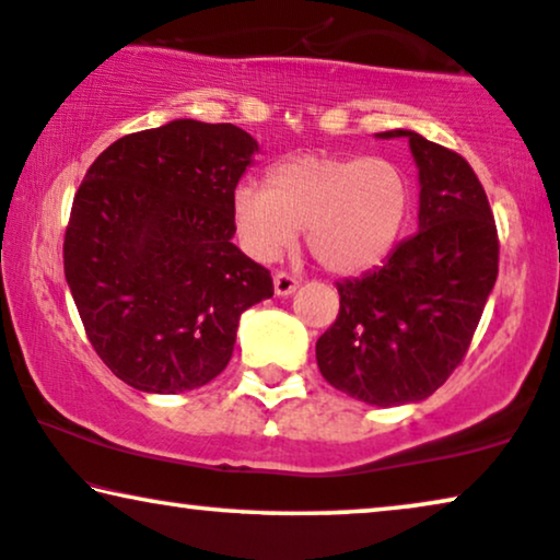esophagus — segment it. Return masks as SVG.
<instances>
[{
	"mask_svg": "<svg viewBox=\"0 0 560 560\" xmlns=\"http://www.w3.org/2000/svg\"><path fill=\"white\" fill-rule=\"evenodd\" d=\"M296 287H300V279H296L294 273H289V271H276V276H273V292H276V294L287 296V294H292Z\"/></svg>",
	"mask_w": 560,
	"mask_h": 560,
	"instance_id": "esophagus-1",
	"label": "esophagus"
}]
</instances>
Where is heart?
<instances>
[{"label": "heart", "mask_w": 560, "mask_h": 560, "mask_svg": "<svg viewBox=\"0 0 560 560\" xmlns=\"http://www.w3.org/2000/svg\"><path fill=\"white\" fill-rule=\"evenodd\" d=\"M412 189L397 163L366 155H300L276 163L266 189L237 186L233 220L243 248L276 260L296 230L332 273H361L382 264L407 225Z\"/></svg>", "instance_id": "heart-1"}]
</instances>
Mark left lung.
<instances>
[{
    "instance_id": "8db88e82",
    "label": "left lung",
    "mask_w": 560,
    "mask_h": 560,
    "mask_svg": "<svg viewBox=\"0 0 560 560\" xmlns=\"http://www.w3.org/2000/svg\"><path fill=\"white\" fill-rule=\"evenodd\" d=\"M409 138L420 168V230L384 266L338 281L340 312L317 340V366L335 389L376 407L420 401L464 361L499 273L487 191L464 155Z\"/></svg>"
}]
</instances>
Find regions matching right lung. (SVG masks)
Segmentation results:
<instances>
[{
	"label": "right lung",
	"instance_id": "1",
	"mask_svg": "<svg viewBox=\"0 0 560 560\" xmlns=\"http://www.w3.org/2000/svg\"><path fill=\"white\" fill-rule=\"evenodd\" d=\"M256 151L230 122L174 119L115 140L89 166L63 271L89 342L132 389L212 382L243 312L273 296L271 271L233 243V194Z\"/></svg>",
	"mask_w": 560,
	"mask_h": 560
}]
</instances>
